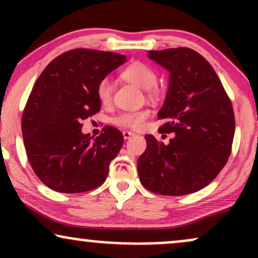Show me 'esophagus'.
Masks as SVG:
<instances>
[{"label": "esophagus", "instance_id": "esophagus-1", "mask_svg": "<svg viewBox=\"0 0 258 258\" xmlns=\"http://www.w3.org/2000/svg\"><path fill=\"white\" fill-rule=\"evenodd\" d=\"M122 136H123V138H125V139H130L131 137H133V136H135V133L130 132V131H123Z\"/></svg>", "mask_w": 258, "mask_h": 258}]
</instances>
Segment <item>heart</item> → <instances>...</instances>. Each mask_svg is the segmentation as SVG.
<instances>
[{
	"label": "heart",
	"instance_id": "heart-1",
	"mask_svg": "<svg viewBox=\"0 0 258 258\" xmlns=\"http://www.w3.org/2000/svg\"><path fill=\"white\" fill-rule=\"evenodd\" d=\"M121 78L125 81L138 86L147 91V96L152 99H158L161 96V90L156 87L155 82L158 80L156 72L150 65L142 61H135L127 65L121 73ZM97 98L102 105H109L112 100V84L109 78L102 79L97 85ZM149 112L146 109L136 111H126L117 115L112 122L123 128L139 130L144 126Z\"/></svg>",
	"mask_w": 258,
	"mask_h": 258
}]
</instances>
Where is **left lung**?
Instances as JSON below:
<instances>
[{
  "label": "left lung",
  "instance_id": "1",
  "mask_svg": "<svg viewBox=\"0 0 258 258\" xmlns=\"http://www.w3.org/2000/svg\"><path fill=\"white\" fill-rule=\"evenodd\" d=\"M148 57L170 73L158 117L166 120L159 132L173 137L165 144L146 136L147 149L137 164L139 180L156 194L195 193L217 177L232 152V102L211 64L194 49L150 51Z\"/></svg>",
  "mask_w": 258,
  "mask_h": 258
}]
</instances>
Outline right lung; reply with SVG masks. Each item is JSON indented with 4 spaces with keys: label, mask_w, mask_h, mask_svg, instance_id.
<instances>
[{
    "label": "right lung",
    "mask_w": 258,
    "mask_h": 258,
    "mask_svg": "<svg viewBox=\"0 0 258 258\" xmlns=\"http://www.w3.org/2000/svg\"><path fill=\"white\" fill-rule=\"evenodd\" d=\"M126 60L117 53L72 49L35 82L23 111V139L32 170L53 190L84 193L105 182L123 136L105 126L93 139L81 132V121L100 110L98 82Z\"/></svg>",
    "instance_id": "add662e5"
}]
</instances>
